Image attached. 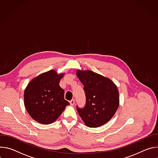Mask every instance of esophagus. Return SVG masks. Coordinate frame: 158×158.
I'll return each mask as SVG.
<instances>
[{"mask_svg":"<svg viewBox=\"0 0 158 158\" xmlns=\"http://www.w3.org/2000/svg\"><path fill=\"white\" fill-rule=\"evenodd\" d=\"M69 102H70V104H71V105H74V103H75V100H74V99H72L71 101H69Z\"/></svg>","mask_w":158,"mask_h":158,"instance_id":"34e87169","label":"esophagus"}]
</instances>
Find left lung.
Wrapping results in <instances>:
<instances>
[{
	"label": "left lung",
	"mask_w": 158,
	"mask_h": 158,
	"mask_svg": "<svg viewBox=\"0 0 158 158\" xmlns=\"http://www.w3.org/2000/svg\"><path fill=\"white\" fill-rule=\"evenodd\" d=\"M77 76L84 85L86 102L77 110L89 127L104 125L116 113L119 105V91L109 79L91 71H77Z\"/></svg>",
	"instance_id": "1"
}]
</instances>
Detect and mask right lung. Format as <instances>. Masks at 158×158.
<instances>
[{
  "instance_id": "1",
  "label": "right lung",
  "mask_w": 158,
  "mask_h": 158,
  "mask_svg": "<svg viewBox=\"0 0 158 158\" xmlns=\"http://www.w3.org/2000/svg\"><path fill=\"white\" fill-rule=\"evenodd\" d=\"M63 74L51 70L32 79L24 95L26 109L31 118L42 124L54 123L69 102L64 99V91L59 85Z\"/></svg>"
}]
</instances>
